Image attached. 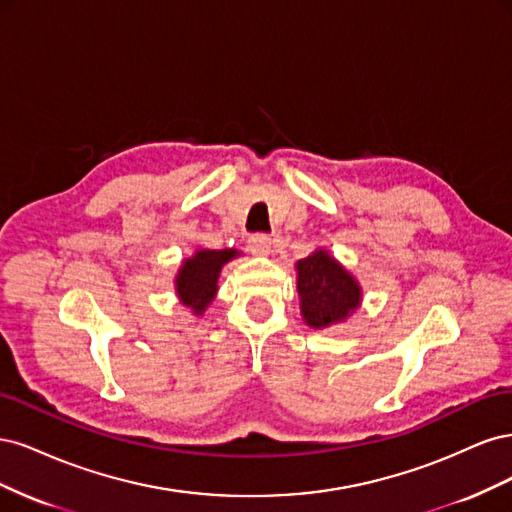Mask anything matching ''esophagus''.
I'll return each mask as SVG.
<instances>
[{"label": "esophagus", "mask_w": 512, "mask_h": 512, "mask_svg": "<svg viewBox=\"0 0 512 512\" xmlns=\"http://www.w3.org/2000/svg\"><path fill=\"white\" fill-rule=\"evenodd\" d=\"M271 237L262 235V232H258V235H252L250 239H247V250H250V254L254 256H267L271 254Z\"/></svg>", "instance_id": "34e87169"}]
</instances>
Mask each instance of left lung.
<instances>
[{
	"mask_svg": "<svg viewBox=\"0 0 512 512\" xmlns=\"http://www.w3.org/2000/svg\"><path fill=\"white\" fill-rule=\"evenodd\" d=\"M297 290L301 316L312 329L344 322L361 305L359 282L327 250H316L297 262Z\"/></svg>",
	"mask_w": 512,
	"mask_h": 512,
	"instance_id": "8db88e82",
	"label": "left lung"
}]
</instances>
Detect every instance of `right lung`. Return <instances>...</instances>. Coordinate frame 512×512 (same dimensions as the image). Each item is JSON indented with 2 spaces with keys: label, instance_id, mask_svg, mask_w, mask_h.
Returning <instances> with one entry per match:
<instances>
[{
  "label": "right lung",
  "instance_id": "add662e5",
  "mask_svg": "<svg viewBox=\"0 0 512 512\" xmlns=\"http://www.w3.org/2000/svg\"><path fill=\"white\" fill-rule=\"evenodd\" d=\"M237 250H196L192 258H185L175 277L179 301L200 316L215 299L218 277L228 260L237 258Z\"/></svg>",
  "mask_w": 512,
  "mask_h": 512
}]
</instances>
